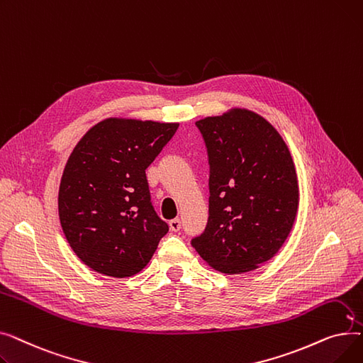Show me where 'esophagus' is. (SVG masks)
<instances>
[{
    "mask_svg": "<svg viewBox=\"0 0 363 363\" xmlns=\"http://www.w3.org/2000/svg\"><path fill=\"white\" fill-rule=\"evenodd\" d=\"M169 226H170V230L172 231H179L181 230V220L177 218V219H172L170 222H169Z\"/></svg>",
    "mask_w": 363,
    "mask_h": 363,
    "instance_id": "obj_1",
    "label": "esophagus"
}]
</instances>
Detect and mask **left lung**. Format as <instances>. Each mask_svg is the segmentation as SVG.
<instances>
[{
    "label": "left lung",
    "mask_w": 363,
    "mask_h": 363,
    "mask_svg": "<svg viewBox=\"0 0 363 363\" xmlns=\"http://www.w3.org/2000/svg\"><path fill=\"white\" fill-rule=\"evenodd\" d=\"M196 125L211 164V197L206 230L191 244L215 271H255L278 253L297 215L290 150L268 121L247 108Z\"/></svg>",
    "instance_id": "1"
}]
</instances>
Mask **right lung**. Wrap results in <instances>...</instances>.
I'll use <instances>...</instances> for the list:
<instances>
[{"instance_id":"1","label":"right lung","mask_w":363,"mask_h":363,"mask_svg":"<svg viewBox=\"0 0 363 363\" xmlns=\"http://www.w3.org/2000/svg\"><path fill=\"white\" fill-rule=\"evenodd\" d=\"M178 126L108 118L73 148L60 181L59 218L72 250L92 271L135 275L167 234L151 204L145 169Z\"/></svg>"}]
</instances>
